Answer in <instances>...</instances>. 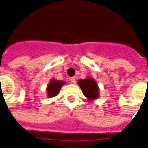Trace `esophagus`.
<instances>
[{
  "instance_id": "34e87169",
  "label": "esophagus",
  "mask_w": 148,
  "mask_h": 148,
  "mask_svg": "<svg viewBox=\"0 0 148 148\" xmlns=\"http://www.w3.org/2000/svg\"><path fill=\"white\" fill-rule=\"evenodd\" d=\"M71 83H73V84H75V83H76V78L75 77H71Z\"/></svg>"
}]
</instances>
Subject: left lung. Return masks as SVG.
Listing matches in <instances>:
<instances>
[{
    "instance_id": "1",
    "label": "left lung",
    "mask_w": 148,
    "mask_h": 148,
    "mask_svg": "<svg viewBox=\"0 0 148 148\" xmlns=\"http://www.w3.org/2000/svg\"><path fill=\"white\" fill-rule=\"evenodd\" d=\"M77 83L81 88L83 95L88 100L93 101L98 98L99 88L95 79L88 77L85 79H79Z\"/></svg>"
}]
</instances>
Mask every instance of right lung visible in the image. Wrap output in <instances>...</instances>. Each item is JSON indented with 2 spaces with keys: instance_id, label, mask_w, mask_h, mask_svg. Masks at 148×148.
Instances as JSON below:
<instances>
[{
  "instance_id": "1",
  "label": "right lung",
  "mask_w": 148,
  "mask_h": 148,
  "mask_svg": "<svg viewBox=\"0 0 148 148\" xmlns=\"http://www.w3.org/2000/svg\"><path fill=\"white\" fill-rule=\"evenodd\" d=\"M65 84L64 81H60V80H56V79H52L49 83V84L47 85V92L49 98L51 97H53L56 96L60 92V88L62 86Z\"/></svg>"
}]
</instances>
